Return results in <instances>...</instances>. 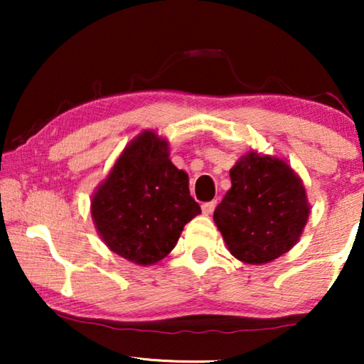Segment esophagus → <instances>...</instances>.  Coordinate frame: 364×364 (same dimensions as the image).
<instances>
[{
	"label": "esophagus",
	"instance_id": "esophagus-1",
	"mask_svg": "<svg viewBox=\"0 0 364 364\" xmlns=\"http://www.w3.org/2000/svg\"><path fill=\"white\" fill-rule=\"evenodd\" d=\"M215 207H217V200L202 203V212H203V215H212V212L215 210Z\"/></svg>",
	"mask_w": 364,
	"mask_h": 364
}]
</instances>
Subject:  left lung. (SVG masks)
Returning <instances> with one entry per match:
<instances>
[{
    "mask_svg": "<svg viewBox=\"0 0 364 364\" xmlns=\"http://www.w3.org/2000/svg\"><path fill=\"white\" fill-rule=\"evenodd\" d=\"M230 178L213 220L232 255L262 265L293 248L310 215L305 187L293 168L250 151L230 168Z\"/></svg>",
    "mask_w": 364,
    "mask_h": 364,
    "instance_id": "left-lung-1",
    "label": "left lung"
}]
</instances>
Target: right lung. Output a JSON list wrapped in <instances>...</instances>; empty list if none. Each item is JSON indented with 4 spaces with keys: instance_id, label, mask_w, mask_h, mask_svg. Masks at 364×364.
Here are the masks:
<instances>
[{
    "instance_id": "add662e5",
    "label": "right lung",
    "mask_w": 364,
    "mask_h": 364,
    "mask_svg": "<svg viewBox=\"0 0 364 364\" xmlns=\"http://www.w3.org/2000/svg\"><path fill=\"white\" fill-rule=\"evenodd\" d=\"M200 213L188 176L168 159V142L144 131L124 149L91 200L99 237L114 253L154 265L177 245L183 225Z\"/></svg>"
}]
</instances>
